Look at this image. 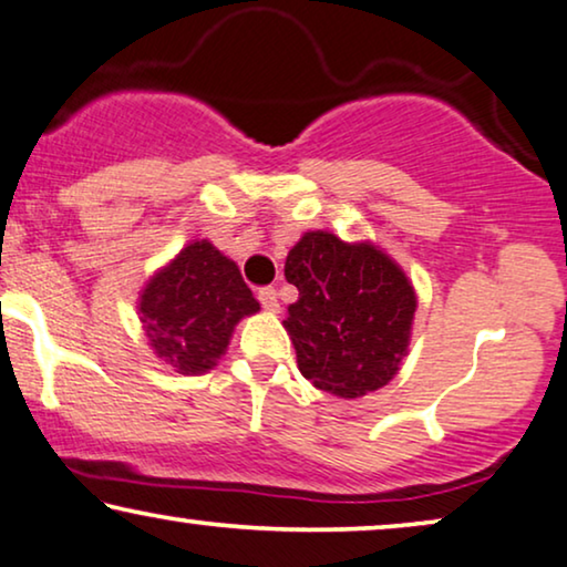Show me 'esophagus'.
<instances>
[{"instance_id": "1", "label": "esophagus", "mask_w": 567, "mask_h": 567, "mask_svg": "<svg viewBox=\"0 0 567 567\" xmlns=\"http://www.w3.org/2000/svg\"><path fill=\"white\" fill-rule=\"evenodd\" d=\"M258 299L262 309H268V312H278V293L274 286H266V289L258 291Z\"/></svg>"}]
</instances>
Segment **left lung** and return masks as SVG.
<instances>
[{
  "instance_id": "left-lung-1",
  "label": "left lung",
  "mask_w": 567,
  "mask_h": 567,
  "mask_svg": "<svg viewBox=\"0 0 567 567\" xmlns=\"http://www.w3.org/2000/svg\"><path fill=\"white\" fill-rule=\"evenodd\" d=\"M299 299L286 312L299 371L317 390L363 398L398 374L408 353L415 291L374 245L307 231L284 268Z\"/></svg>"
}]
</instances>
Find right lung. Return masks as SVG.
<instances>
[{
  "mask_svg": "<svg viewBox=\"0 0 567 567\" xmlns=\"http://www.w3.org/2000/svg\"><path fill=\"white\" fill-rule=\"evenodd\" d=\"M258 309L239 268L206 239L190 243L159 270L138 305L154 353L181 374L216 367L235 324Z\"/></svg>",
  "mask_w": 567,
  "mask_h": 567,
  "instance_id": "right-lung-1",
  "label": "right lung"
}]
</instances>
